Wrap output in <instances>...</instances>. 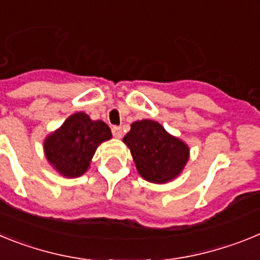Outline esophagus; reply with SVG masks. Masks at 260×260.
Masks as SVG:
<instances>
[{
	"label": "esophagus",
	"instance_id": "1",
	"mask_svg": "<svg viewBox=\"0 0 260 260\" xmlns=\"http://www.w3.org/2000/svg\"><path fill=\"white\" fill-rule=\"evenodd\" d=\"M112 134L114 135V138L119 139V138L122 137V127H119V126H113V127H112Z\"/></svg>",
	"mask_w": 260,
	"mask_h": 260
}]
</instances>
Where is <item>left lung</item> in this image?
Here are the masks:
<instances>
[{
    "instance_id": "1",
    "label": "left lung",
    "mask_w": 260,
    "mask_h": 260,
    "mask_svg": "<svg viewBox=\"0 0 260 260\" xmlns=\"http://www.w3.org/2000/svg\"><path fill=\"white\" fill-rule=\"evenodd\" d=\"M138 173L152 183H167L182 172L189 160V146L152 119L132 123L123 137Z\"/></svg>"
}]
</instances>
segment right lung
Returning <instances> with one entry per match:
<instances>
[{
	"label": "right lung",
	"instance_id": "add662e5",
	"mask_svg": "<svg viewBox=\"0 0 260 260\" xmlns=\"http://www.w3.org/2000/svg\"><path fill=\"white\" fill-rule=\"evenodd\" d=\"M112 138L109 126L92 121L83 112L71 114L59 128L47 137L48 161L59 174L73 178L86 173L98 147Z\"/></svg>",
	"mask_w": 260,
	"mask_h": 260
}]
</instances>
